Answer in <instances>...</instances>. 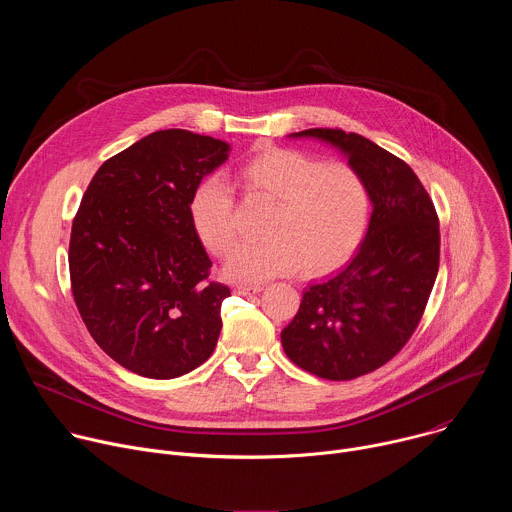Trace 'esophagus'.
I'll return each instance as SVG.
<instances>
[{"mask_svg": "<svg viewBox=\"0 0 512 512\" xmlns=\"http://www.w3.org/2000/svg\"><path fill=\"white\" fill-rule=\"evenodd\" d=\"M263 287L261 285H239L235 287V294L239 296H251V294H259Z\"/></svg>", "mask_w": 512, "mask_h": 512, "instance_id": "34e87169", "label": "esophagus"}]
</instances>
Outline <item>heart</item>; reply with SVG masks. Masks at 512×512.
<instances>
[{"instance_id":"1","label":"heart","mask_w":512,"mask_h":512,"mask_svg":"<svg viewBox=\"0 0 512 512\" xmlns=\"http://www.w3.org/2000/svg\"><path fill=\"white\" fill-rule=\"evenodd\" d=\"M233 182L243 198L271 204L265 239L239 245L225 265L235 281L259 283L300 267L308 275L334 271L356 251L369 223L367 182L348 164H322L306 152L267 145L235 166ZM190 218L212 255L233 249L237 204L223 180L208 178L194 188Z\"/></svg>"}]
</instances>
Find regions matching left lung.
Segmentation results:
<instances>
[{
  "label": "left lung",
  "mask_w": 512,
  "mask_h": 512,
  "mask_svg": "<svg viewBox=\"0 0 512 512\" xmlns=\"http://www.w3.org/2000/svg\"><path fill=\"white\" fill-rule=\"evenodd\" d=\"M291 137L334 145L367 182L373 202L352 261L312 283L281 332L285 354L300 369L350 381L381 369L415 332L440 269V221L415 172L371 139L326 127Z\"/></svg>",
  "instance_id": "1"
}]
</instances>
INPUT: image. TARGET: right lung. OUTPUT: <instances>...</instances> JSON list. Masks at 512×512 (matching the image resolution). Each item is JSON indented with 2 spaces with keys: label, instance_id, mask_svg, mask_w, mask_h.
<instances>
[{
  "label": "right lung",
  "instance_id": "1",
  "mask_svg": "<svg viewBox=\"0 0 512 512\" xmlns=\"http://www.w3.org/2000/svg\"><path fill=\"white\" fill-rule=\"evenodd\" d=\"M229 143L186 129L145 135L93 176L72 221V298L95 342L123 369L182 377L212 354L221 306L190 198Z\"/></svg>",
  "mask_w": 512,
  "mask_h": 512
}]
</instances>
